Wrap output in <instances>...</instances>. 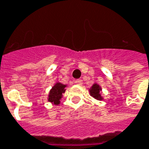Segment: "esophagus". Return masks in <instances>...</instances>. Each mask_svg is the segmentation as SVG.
<instances>
[{"label":"esophagus","mask_w":149,"mask_h":149,"mask_svg":"<svg viewBox=\"0 0 149 149\" xmlns=\"http://www.w3.org/2000/svg\"><path fill=\"white\" fill-rule=\"evenodd\" d=\"M75 83H76V84H77V85H82V84H83V81H82L81 79H77V80H76V81H75Z\"/></svg>","instance_id":"1"}]
</instances>
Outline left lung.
I'll use <instances>...</instances> for the list:
<instances>
[{"mask_svg": "<svg viewBox=\"0 0 149 149\" xmlns=\"http://www.w3.org/2000/svg\"><path fill=\"white\" fill-rule=\"evenodd\" d=\"M90 91V94L91 96H93L94 98H96L97 100H102V97L100 94V91H101V88L99 87V85L94 84L92 86V89L89 90Z\"/></svg>", "mask_w": 149, "mask_h": 149, "instance_id": "1", "label": "left lung"}]
</instances>
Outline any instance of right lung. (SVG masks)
<instances>
[{
	"label": "right lung",
	"mask_w": 149,
	"mask_h": 149,
	"mask_svg": "<svg viewBox=\"0 0 149 149\" xmlns=\"http://www.w3.org/2000/svg\"><path fill=\"white\" fill-rule=\"evenodd\" d=\"M65 87H66V85H62L60 83L56 84V85L53 86L52 90L50 91L48 101L51 102H53L54 104H56V105H58L60 103V99L62 97V93L65 91V89H64Z\"/></svg>",
	"instance_id": "right-lung-1"
}]
</instances>
